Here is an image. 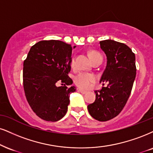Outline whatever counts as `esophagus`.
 Masks as SVG:
<instances>
[{
    "instance_id": "34e87169",
    "label": "esophagus",
    "mask_w": 153,
    "mask_h": 153,
    "mask_svg": "<svg viewBox=\"0 0 153 153\" xmlns=\"http://www.w3.org/2000/svg\"><path fill=\"white\" fill-rule=\"evenodd\" d=\"M78 91L79 92H80V93H82V94H86V91H84V90H82V89H81V88H79L78 89Z\"/></svg>"
}]
</instances>
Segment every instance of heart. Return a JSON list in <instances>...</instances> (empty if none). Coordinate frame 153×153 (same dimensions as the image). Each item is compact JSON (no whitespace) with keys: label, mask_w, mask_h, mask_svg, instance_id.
Listing matches in <instances>:
<instances>
[{"label":"heart","mask_w":153,"mask_h":153,"mask_svg":"<svg viewBox=\"0 0 153 153\" xmlns=\"http://www.w3.org/2000/svg\"><path fill=\"white\" fill-rule=\"evenodd\" d=\"M90 59L92 62L97 61V60H102V55L97 52V51H91L89 52ZM71 67H74V58H72L71 62ZM96 82V76L94 74L89 73L81 72L74 77V83L79 88L87 89L92 86V84Z\"/></svg>","instance_id":"1"}]
</instances>
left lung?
<instances>
[{
    "label": "left lung",
    "mask_w": 153,
    "mask_h": 153,
    "mask_svg": "<svg viewBox=\"0 0 153 153\" xmlns=\"http://www.w3.org/2000/svg\"><path fill=\"white\" fill-rule=\"evenodd\" d=\"M107 56V65L100 82H108L106 87L96 90V100L87 106L94 119L107 121L123 109L131 93L136 75L135 54L124 43L111 39L100 41Z\"/></svg>",
    "instance_id": "left-lung-1"
}]
</instances>
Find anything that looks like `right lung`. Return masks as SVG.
<instances>
[{
    "label": "right lung",
    "instance_id": "obj_1",
    "mask_svg": "<svg viewBox=\"0 0 153 153\" xmlns=\"http://www.w3.org/2000/svg\"><path fill=\"white\" fill-rule=\"evenodd\" d=\"M71 45L59 40H42L30 50L23 62V88L34 112L47 121H57L65 116L69 94L74 86L71 71ZM61 84V86L59 84Z\"/></svg>",
    "mask_w": 153,
    "mask_h": 153
}]
</instances>
